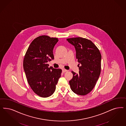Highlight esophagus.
<instances>
[{
  "instance_id": "1",
  "label": "esophagus",
  "mask_w": 126,
  "mask_h": 126,
  "mask_svg": "<svg viewBox=\"0 0 126 126\" xmlns=\"http://www.w3.org/2000/svg\"><path fill=\"white\" fill-rule=\"evenodd\" d=\"M66 71H67L66 70L64 69H62V73H65Z\"/></svg>"
}]
</instances>
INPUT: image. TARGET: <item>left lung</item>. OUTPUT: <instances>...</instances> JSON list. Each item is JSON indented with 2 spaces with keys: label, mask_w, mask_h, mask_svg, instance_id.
I'll use <instances>...</instances> for the list:
<instances>
[{
  "label": "left lung",
  "mask_w": 126,
  "mask_h": 126,
  "mask_svg": "<svg viewBox=\"0 0 126 126\" xmlns=\"http://www.w3.org/2000/svg\"><path fill=\"white\" fill-rule=\"evenodd\" d=\"M66 40L73 45L76 57L79 63V74L73 71V77L69 81L72 91L85 95L93 90L100 74L101 55L100 51L91 40L80 37Z\"/></svg>",
  "instance_id": "obj_1"
}]
</instances>
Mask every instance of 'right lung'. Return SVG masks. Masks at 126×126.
<instances>
[{
	"mask_svg": "<svg viewBox=\"0 0 126 126\" xmlns=\"http://www.w3.org/2000/svg\"><path fill=\"white\" fill-rule=\"evenodd\" d=\"M59 39L47 36L35 39L28 48L23 61L27 81L38 95L46 98L56 89L62 70L49 67L48 62L54 59L53 49Z\"/></svg>",
	"mask_w": 126,
	"mask_h": 126,
	"instance_id": "add662e5",
	"label": "right lung"
}]
</instances>
